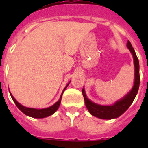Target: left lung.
I'll use <instances>...</instances> for the list:
<instances>
[{
  "instance_id": "1",
  "label": "left lung",
  "mask_w": 148,
  "mask_h": 148,
  "mask_svg": "<svg viewBox=\"0 0 148 148\" xmlns=\"http://www.w3.org/2000/svg\"><path fill=\"white\" fill-rule=\"evenodd\" d=\"M127 46L130 50L131 53H132L134 58V67H135V73H134V84L133 86L132 90L127 94V95L122 98L121 100L117 101L114 104L110 106H102L99 105L97 103H93L87 97L84 90H82L84 98L85 105L89 110V112L95 117H97L101 119H107L110 120L113 118H117L120 117L121 115L123 114L126 111L128 108L131 106L132 102L135 98L136 95L138 94L139 85H140V73H139V60L136 55L134 49L132 47L131 42L127 41Z\"/></svg>"
}]
</instances>
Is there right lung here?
Segmentation results:
<instances>
[{
	"mask_svg": "<svg viewBox=\"0 0 148 148\" xmlns=\"http://www.w3.org/2000/svg\"><path fill=\"white\" fill-rule=\"evenodd\" d=\"M67 84V85H68ZM67 85L66 86V88L67 87ZM66 88L64 89L63 90L62 94L60 95V97L59 99V101L58 102H56L53 105H52L50 108H45V109H35V108H26V107H24V106H22L21 103H19L17 102L15 98L12 96V95L10 94V96H11V98L13 99V101L15 103V104L17 105V107L19 108L20 110H21L22 112L24 113V114L27 115V116H30L31 117H34V118H44V117H48L50 115L53 114V113L55 112L56 110H58V108H59V106L60 104V101H61V97H62V95L64 91L65 90Z\"/></svg>",
	"mask_w": 148,
	"mask_h": 148,
	"instance_id": "obj_1",
	"label": "right lung"
}]
</instances>
